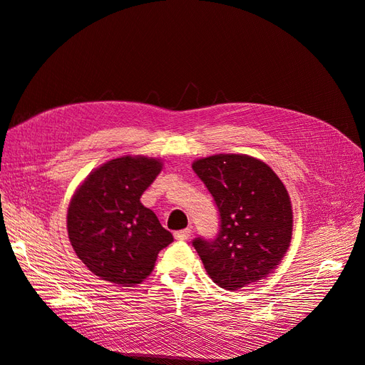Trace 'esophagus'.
Returning <instances> with one entry per match:
<instances>
[{"label": "esophagus", "instance_id": "esophagus-1", "mask_svg": "<svg viewBox=\"0 0 365 365\" xmlns=\"http://www.w3.org/2000/svg\"><path fill=\"white\" fill-rule=\"evenodd\" d=\"M191 236V230L190 228H185V230H180V232H175L174 233V238L177 241H186Z\"/></svg>", "mask_w": 365, "mask_h": 365}]
</instances>
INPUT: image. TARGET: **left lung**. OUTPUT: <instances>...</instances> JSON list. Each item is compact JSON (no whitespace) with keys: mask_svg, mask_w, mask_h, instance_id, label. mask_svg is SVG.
I'll return each instance as SVG.
<instances>
[{"mask_svg":"<svg viewBox=\"0 0 365 365\" xmlns=\"http://www.w3.org/2000/svg\"><path fill=\"white\" fill-rule=\"evenodd\" d=\"M219 213L215 238L192 240L211 279L236 291L270 274L292 236L289 194L266 163L249 155L219 154L192 163Z\"/></svg>","mask_w":365,"mask_h":365,"instance_id":"1","label":"left lung"}]
</instances>
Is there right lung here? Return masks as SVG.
<instances>
[{"label": "right lung", "mask_w": 365, "mask_h": 365, "mask_svg": "<svg viewBox=\"0 0 365 365\" xmlns=\"http://www.w3.org/2000/svg\"><path fill=\"white\" fill-rule=\"evenodd\" d=\"M162 163L121 157L93 171L68 208L66 227L76 255L106 282L132 286L154 269L158 252L174 241L152 210L140 202Z\"/></svg>", "instance_id": "obj_1"}]
</instances>
